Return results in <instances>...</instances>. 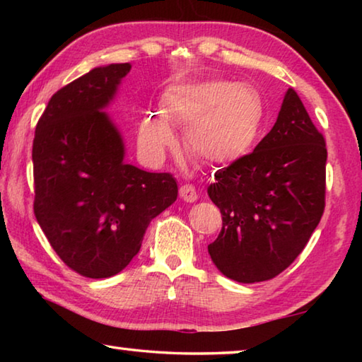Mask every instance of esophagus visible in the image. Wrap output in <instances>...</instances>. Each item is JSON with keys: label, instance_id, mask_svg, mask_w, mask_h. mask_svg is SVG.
<instances>
[{"label": "esophagus", "instance_id": "obj_1", "mask_svg": "<svg viewBox=\"0 0 362 362\" xmlns=\"http://www.w3.org/2000/svg\"><path fill=\"white\" fill-rule=\"evenodd\" d=\"M180 198L185 201V203H194L196 199H198V193H196V189L193 185H189V183H185V185H182L180 189Z\"/></svg>", "mask_w": 362, "mask_h": 362}]
</instances>
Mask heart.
I'll return each instance as SVG.
<instances>
[{
    "label": "heart",
    "mask_w": 362,
    "mask_h": 362,
    "mask_svg": "<svg viewBox=\"0 0 362 362\" xmlns=\"http://www.w3.org/2000/svg\"><path fill=\"white\" fill-rule=\"evenodd\" d=\"M263 100L249 84L225 79L170 84L159 112H148L139 127V146L150 161L161 163L177 136L170 122L185 129L193 158L211 166L236 163L252 150L263 122Z\"/></svg>",
    "instance_id": "1"
}]
</instances>
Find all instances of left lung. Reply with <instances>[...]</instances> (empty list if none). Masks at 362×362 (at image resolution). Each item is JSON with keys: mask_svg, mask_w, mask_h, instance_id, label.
<instances>
[{"mask_svg": "<svg viewBox=\"0 0 362 362\" xmlns=\"http://www.w3.org/2000/svg\"><path fill=\"white\" fill-rule=\"evenodd\" d=\"M326 140L287 89L273 129L218 169L207 194L222 230L207 246L226 278L250 284L278 276L302 252L326 206Z\"/></svg>", "mask_w": 362, "mask_h": 362, "instance_id": "8db88e82", "label": "left lung"}]
</instances>
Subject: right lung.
Masks as SVG:
<instances>
[{
	"label": "right lung",
	"mask_w": 362,
	"mask_h": 362,
	"mask_svg": "<svg viewBox=\"0 0 362 362\" xmlns=\"http://www.w3.org/2000/svg\"><path fill=\"white\" fill-rule=\"evenodd\" d=\"M129 64L86 73L51 97L33 139V211L49 244L86 278H110L137 255L153 218L177 199L168 173L124 163L110 116Z\"/></svg>",
	"instance_id": "obj_1"
}]
</instances>
